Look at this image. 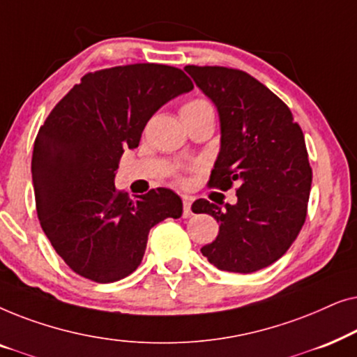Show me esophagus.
I'll use <instances>...</instances> for the list:
<instances>
[{"mask_svg":"<svg viewBox=\"0 0 357 357\" xmlns=\"http://www.w3.org/2000/svg\"><path fill=\"white\" fill-rule=\"evenodd\" d=\"M192 202L193 199L190 198V197H183V218L187 219V218H190L192 216Z\"/></svg>","mask_w":357,"mask_h":357,"instance_id":"esophagus-1","label":"esophagus"}]
</instances>
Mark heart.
<instances>
[{
	"label": "heart",
	"mask_w": 357,
	"mask_h": 357,
	"mask_svg": "<svg viewBox=\"0 0 357 357\" xmlns=\"http://www.w3.org/2000/svg\"><path fill=\"white\" fill-rule=\"evenodd\" d=\"M180 116H182L183 121L202 119V116H214V110H213V105L209 104L208 100L192 99L185 102L182 105V109H180Z\"/></svg>",
	"instance_id": "1"
}]
</instances>
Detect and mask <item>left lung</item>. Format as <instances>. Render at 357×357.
I'll return each instance as SVG.
<instances>
[{
    "instance_id": "8db88e82",
    "label": "left lung",
    "mask_w": 357,
    "mask_h": 357,
    "mask_svg": "<svg viewBox=\"0 0 357 357\" xmlns=\"http://www.w3.org/2000/svg\"><path fill=\"white\" fill-rule=\"evenodd\" d=\"M216 105L221 149L209 185L237 187V203L199 198L193 213L219 222L216 241L202 248L222 271L253 273L284 255L307 216L312 169L304 133L280 97L245 71L224 66H185Z\"/></svg>"
}]
</instances>
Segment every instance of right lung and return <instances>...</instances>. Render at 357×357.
Returning <instances> with one entry per match:
<instances>
[{"mask_svg": "<svg viewBox=\"0 0 357 357\" xmlns=\"http://www.w3.org/2000/svg\"><path fill=\"white\" fill-rule=\"evenodd\" d=\"M192 89L182 70L155 63L87 73L40 126L32 154L37 216L76 275L123 280L143 260L151 227L182 216L172 190L131 199L114 178L121 154L138 148L151 116Z\"/></svg>", "mask_w": 357, "mask_h": 357, "instance_id": "right-lung-1", "label": "right lung"}]
</instances>
